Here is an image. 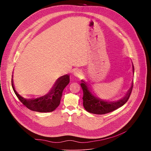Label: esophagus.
Segmentation results:
<instances>
[{
  "mask_svg": "<svg viewBox=\"0 0 151 151\" xmlns=\"http://www.w3.org/2000/svg\"><path fill=\"white\" fill-rule=\"evenodd\" d=\"M73 75H74V76H76V77L81 78V77L82 76V72H81V70H75V71L74 72Z\"/></svg>",
  "mask_w": 151,
  "mask_h": 151,
  "instance_id": "obj_1",
  "label": "esophagus"
}]
</instances>
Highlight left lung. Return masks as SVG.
<instances>
[{"label": "left lung", "instance_id": "left-lung-1", "mask_svg": "<svg viewBox=\"0 0 151 151\" xmlns=\"http://www.w3.org/2000/svg\"><path fill=\"white\" fill-rule=\"evenodd\" d=\"M133 70L134 73V69L133 64ZM81 86L82 88L83 93L82 99L83 106L87 112L91 114L102 115L111 112L118 109L119 107L122 106L128 101L132 91L133 82H132L131 87L128 91L125 96L122 99L116 101H104L99 98L96 97L95 96L91 94L87 84L83 80H82Z\"/></svg>", "mask_w": 151, "mask_h": 151}]
</instances>
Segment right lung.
Wrapping results in <instances>:
<instances>
[{
  "label": "right lung",
  "mask_w": 151,
  "mask_h": 151,
  "mask_svg": "<svg viewBox=\"0 0 151 151\" xmlns=\"http://www.w3.org/2000/svg\"><path fill=\"white\" fill-rule=\"evenodd\" d=\"M69 79L68 75L60 77L47 94L35 99H26L21 96L15 90L13 79H12V87L18 99L28 109L39 112H50L54 111L59 106L63 91L69 84Z\"/></svg>",
  "instance_id": "1"
}]
</instances>
